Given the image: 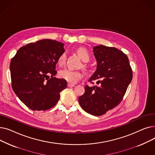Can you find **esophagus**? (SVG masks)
<instances>
[{
	"label": "esophagus",
	"mask_w": 155,
	"mask_h": 155,
	"mask_svg": "<svg viewBox=\"0 0 155 155\" xmlns=\"http://www.w3.org/2000/svg\"><path fill=\"white\" fill-rule=\"evenodd\" d=\"M67 86H68V87H75V85L74 84H68Z\"/></svg>",
	"instance_id": "34e87169"
}]
</instances>
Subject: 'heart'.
Here are the masks:
<instances>
[{
    "label": "heart",
    "mask_w": 155,
    "mask_h": 155,
    "mask_svg": "<svg viewBox=\"0 0 155 155\" xmlns=\"http://www.w3.org/2000/svg\"><path fill=\"white\" fill-rule=\"evenodd\" d=\"M76 52L83 61L87 62L91 60L90 53L88 52L86 48L83 47L78 48L76 50ZM65 60H66V53H63L58 57V61L57 62H58L59 66H62V65L64 64ZM82 67L84 68H87L88 65L87 64H84ZM59 77L61 78L66 80L68 83L73 84H76L83 77V73L80 71L71 70L68 68H64L60 71Z\"/></svg>",
    "instance_id": "1"
}]
</instances>
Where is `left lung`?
Here are the masks:
<instances>
[{
  "label": "left lung",
  "mask_w": 155,
  "mask_h": 155,
  "mask_svg": "<svg viewBox=\"0 0 155 155\" xmlns=\"http://www.w3.org/2000/svg\"><path fill=\"white\" fill-rule=\"evenodd\" d=\"M97 70L89 82L97 85L85 87L78 102L87 112L100 116L116 107L126 94L133 78V71L126 54L114 47L102 45L94 48Z\"/></svg>",
  "instance_id": "obj_1"
}]
</instances>
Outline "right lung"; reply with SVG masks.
Returning a JSON list of instances; mask_svg holds the SVG:
<instances>
[{"instance_id":"obj_1","label":"right lung","mask_w":155,"mask_h":155,"mask_svg":"<svg viewBox=\"0 0 155 155\" xmlns=\"http://www.w3.org/2000/svg\"><path fill=\"white\" fill-rule=\"evenodd\" d=\"M64 44L42 39L20 48L10 64L12 87L32 110H46L58 102L67 81L56 78V64L64 52Z\"/></svg>"}]
</instances>
